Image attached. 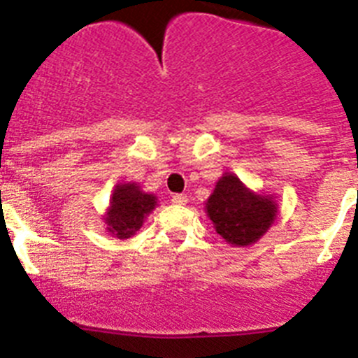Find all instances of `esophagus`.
Segmentation results:
<instances>
[{"instance_id": "esophagus-1", "label": "esophagus", "mask_w": 358, "mask_h": 358, "mask_svg": "<svg viewBox=\"0 0 358 358\" xmlns=\"http://www.w3.org/2000/svg\"><path fill=\"white\" fill-rule=\"evenodd\" d=\"M171 201L175 203V205H185V203H187V196L185 194H173Z\"/></svg>"}]
</instances>
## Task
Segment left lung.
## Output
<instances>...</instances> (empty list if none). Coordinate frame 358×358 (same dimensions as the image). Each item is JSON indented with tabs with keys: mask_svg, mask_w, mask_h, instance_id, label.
Listing matches in <instances>:
<instances>
[{
	"mask_svg": "<svg viewBox=\"0 0 358 358\" xmlns=\"http://www.w3.org/2000/svg\"><path fill=\"white\" fill-rule=\"evenodd\" d=\"M275 210L272 198L249 192L229 173L217 182L206 201V212L215 231L233 245H249L262 238L275 219Z\"/></svg>",
	"mask_w": 358,
	"mask_h": 358,
	"instance_id": "left-lung-1",
	"label": "left lung"
}]
</instances>
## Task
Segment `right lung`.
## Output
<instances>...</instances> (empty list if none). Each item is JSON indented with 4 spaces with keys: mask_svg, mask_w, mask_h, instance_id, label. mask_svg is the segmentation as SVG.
<instances>
[{
    "mask_svg": "<svg viewBox=\"0 0 358 358\" xmlns=\"http://www.w3.org/2000/svg\"><path fill=\"white\" fill-rule=\"evenodd\" d=\"M155 196L145 194L136 183H122L115 189L108 212L109 231L118 238H130L143 226L145 217L155 208Z\"/></svg>",
    "mask_w": 358,
    "mask_h": 358,
    "instance_id": "obj_1",
    "label": "right lung"
}]
</instances>
